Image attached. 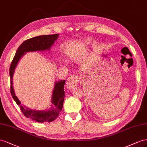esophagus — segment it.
Returning a JSON list of instances; mask_svg holds the SVG:
<instances>
[{"instance_id": "esophagus-1", "label": "esophagus", "mask_w": 147, "mask_h": 147, "mask_svg": "<svg viewBox=\"0 0 147 147\" xmlns=\"http://www.w3.org/2000/svg\"><path fill=\"white\" fill-rule=\"evenodd\" d=\"M79 82V77L76 76H70L66 81V87L69 89H71L76 86L78 84Z\"/></svg>"}]
</instances>
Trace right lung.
Masks as SVG:
<instances>
[{
  "label": "right lung",
  "instance_id": "1",
  "mask_svg": "<svg viewBox=\"0 0 147 147\" xmlns=\"http://www.w3.org/2000/svg\"><path fill=\"white\" fill-rule=\"evenodd\" d=\"M58 37V34L44 35L32 37L24 41L17 49L10 67V92L12 97L14 99L23 115L28 118H30L38 123L52 122L55 120L62 110L65 99L64 85L65 80L55 82L52 96V108L48 110L38 111L32 110L21 104L20 100L15 95L13 87V76L16 66L20 58L26 52L35 51H44L49 50L50 47L54 43ZM54 107H53V106Z\"/></svg>",
  "mask_w": 147,
  "mask_h": 147
}]
</instances>
